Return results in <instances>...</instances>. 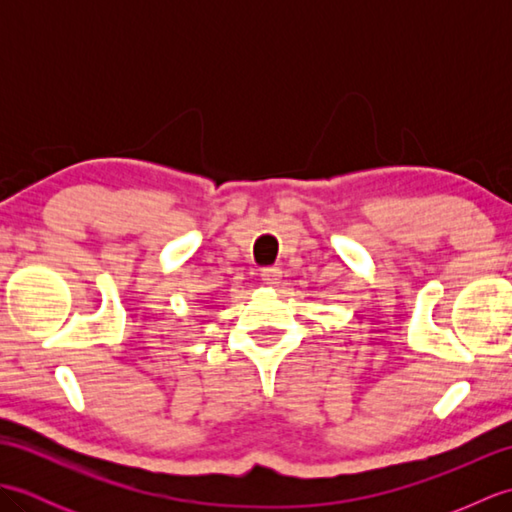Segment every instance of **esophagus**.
Segmentation results:
<instances>
[{
    "mask_svg": "<svg viewBox=\"0 0 512 512\" xmlns=\"http://www.w3.org/2000/svg\"><path fill=\"white\" fill-rule=\"evenodd\" d=\"M281 268H277V266H268V268H264L262 270V281L266 286H277V284H281Z\"/></svg>",
    "mask_w": 512,
    "mask_h": 512,
    "instance_id": "34e87169",
    "label": "esophagus"
}]
</instances>
